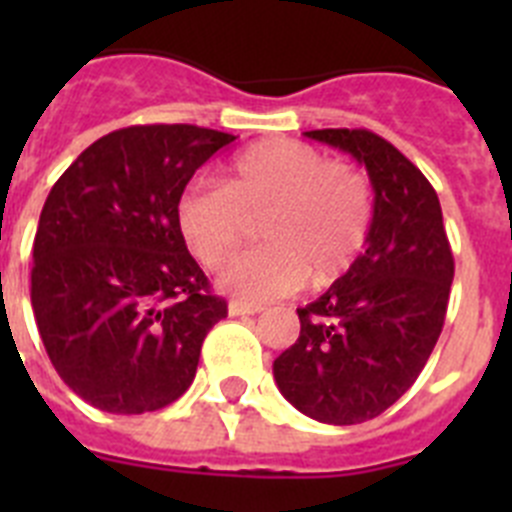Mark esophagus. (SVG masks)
<instances>
[{
    "mask_svg": "<svg viewBox=\"0 0 512 512\" xmlns=\"http://www.w3.org/2000/svg\"><path fill=\"white\" fill-rule=\"evenodd\" d=\"M264 307L261 305H251V302H238L233 300L228 305V312L233 315V318H243V315H256V312H261Z\"/></svg>",
    "mask_w": 512,
    "mask_h": 512,
    "instance_id": "1",
    "label": "esophagus"
}]
</instances>
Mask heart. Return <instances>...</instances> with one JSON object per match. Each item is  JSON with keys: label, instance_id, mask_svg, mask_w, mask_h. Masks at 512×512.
Masks as SVG:
<instances>
[{"label": "heart", "instance_id": "obj_1", "mask_svg": "<svg viewBox=\"0 0 512 512\" xmlns=\"http://www.w3.org/2000/svg\"><path fill=\"white\" fill-rule=\"evenodd\" d=\"M264 215L261 235L269 246L243 253L220 274V287L238 300H277L310 274L315 284L341 277L369 235L372 192L354 166L282 138L235 156L223 187L192 184L176 202L184 243L210 269L238 251L248 220Z\"/></svg>", "mask_w": 512, "mask_h": 512}]
</instances>
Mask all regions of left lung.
Wrapping results in <instances>:
<instances>
[{"instance_id":"obj_1","label":"left lung","mask_w":512,"mask_h":512,"mask_svg":"<svg viewBox=\"0 0 512 512\" xmlns=\"http://www.w3.org/2000/svg\"><path fill=\"white\" fill-rule=\"evenodd\" d=\"M356 158L374 189L366 251L300 307V338L274 361L284 400L307 418L356 425L413 387L441 336L454 256L441 202L418 166L369 130H310Z\"/></svg>"}]
</instances>
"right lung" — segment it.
<instances>
[{"label":"right lung","instance_id":"add662e5","mask_svg":"<svg viewBox=\"0 0 512 512\" xmlns=\"http://www.w3.org/2000/svg\"><path fill=\"white\" fill-rule=\"evenodd\" d=\"M235 135L133 125L94 140L53 184L33 243L30 300L58 377L104 413L161 410L187 392L228 315L187 251L176 202Z\"/></svg>","mask_w":512,"mask_h":512}]
</instances>
